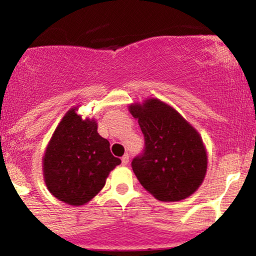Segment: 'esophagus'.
Listing matches in <instances>:
<instances>
[{
	"label": "esophagus",
	"instance_id": "1",
	"mask_svg": "<svg viewBox=\"0 0 256 256\" xmlns=\"http://www.w3.org/2000/svg\"><path fill=\"white\" fill-rule=\"evenodd\" d=\"M128 161H130V156H128V154H125L124 156L122 158V165H128Z\"/></svg>",
	"mask_w": 256,
	"mask_h": 256
}]
</instances>
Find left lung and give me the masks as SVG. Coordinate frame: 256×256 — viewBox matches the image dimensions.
Returning <instances> with one entry per match:
<instances>
[{
	"label": "left lung",
	"mask_w": 256,
	"mask_h": 256,
	"mask_svg": "<svg viewBox=\"0 0 256 256\" xmlns=\"http://www.w3.org/2000/svg\"><path fill=\"white\" fill-rule=\"evenodd\" d=\"M128 110L144 134V152L131 164L142 186L164 202L192 195L204 182L208 164L198 130L158 98L132 104Z\"/></svg>",
	"instance_id": "8db88e82"
}]
</instances>
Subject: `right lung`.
Segmentation results:
<instances>
[{
    "instance_id": "right-lung-1",
    "label": "right lung",
    "mask_w": 256,
    "mask_h": 256,
    "mask_svg": "<svg viewBox=\"0 0 256 256\" xmlns=\"http://www.w3.org/2000/svg\"><path fill=\"white\" fill-rule=\"evenodd\" d=\"M73 107L64 114L43 156L44 183L54 198L83 206L104 186L110 171L122 164L110 142L98 132L95 119H83Z\"/></svg>"
}]
</instances>
